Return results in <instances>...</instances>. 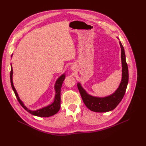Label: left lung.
Segmentation results:
<instances>
[{
	"label": "left lung",
	"mask_w": 146,
	"mask_h": 146,
	"mask_svg": "<svg viewBox=\"0 0 146 146\" xmlns=\"http://www.w3.org/2000/svg\"><path fill=\"white\" fill-rule=\"evenodd\" d=\"M119 44L121 48L122 77L118 88L113 94L105 98H97L87 94L80 83L77 84V87L83 102L90 110L93 112H106L112 110L118 105L125 93L129 78L128 68L126 62L124 48L121 41H119Z\"/></svg>",
	"instance_id": "1"
}]
</instances>
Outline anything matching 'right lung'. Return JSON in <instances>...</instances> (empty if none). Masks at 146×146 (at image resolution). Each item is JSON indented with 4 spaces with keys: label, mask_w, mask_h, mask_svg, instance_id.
Here are the masks:
<instances>
[{
    "label": "right lung",
    "mask_w": 146,
    "mask_h": 146,
    "mask_svg": "<svg viewBox=\"0 0 146 146\" xmlns=\"http://www.w3.org/2000/svg\"><path fill=\"white\" fill-rule=\"evenodd\" d=\"M12 74H13V69L11 66V73H10V80H11V86L14 92V93L15 94L16 98L20 103V105L22 106V107L26 110L28 112H29L30 113L35 115L39 117H49L51 116L54 114H56L58 111L60 109V88L62 87V84L63 83V81L65 80V74H63L61 75L60 77L58 79V80L56 82V84H55L54 86V88H55V92H56V94H55V98L54 99V102L53 103H52L51 105H48L46 107H44L42 109H40L35 111H33L30 110L29 109H28L26 106L24 105V104L23 102L20 100L19 98L18 97V93L16 91V90L13 86V81H12Z\"/></svg>",
    "instance_id": "obj_1"
}]
</instances>
